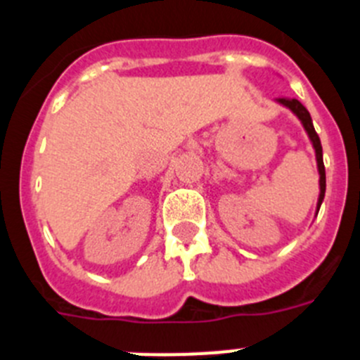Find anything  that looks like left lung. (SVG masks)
Instances as JSON below:
<instances>
[{
    "mask_svg": "<svg viewBox=\"0 0 360 360\" xmlns=\"http://www.w3.org/2000/svg\"><path fill=\"white\" fill-rule=\"evenodd\" d=\"M279 104H283V106H287L288 110L292 111V113H295V117H297L299 120H301V124H303L304 131L308 133V136H310L311 141V146H314V149H316V160H317V169H319V200H317V211H319L321 203H323V198H324V191H326V173H324V164H323V146H321V141H319V135L316 133V129H314V122H311V117L310 113H308L307 108L303 106V104L299 103L297 98H287V97H281V98H276Z\"/></svg>",
    "mask_w": 360,
    "mask_h": 360,
    "instance_id": "obj_1",
    "label": "left lung"
}]
</instances>
